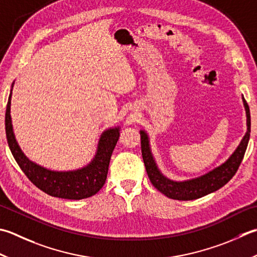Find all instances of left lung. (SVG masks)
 I'll use <instances>...</instances> for the list:
<instances>
[{"label": "left lung", "instance_id": "obj_1", "mask_svg": "<svg viewBox=\"0 0 257 257\" xmlns=\"http://www.w3.org/2000/svg\"><path fill=\"white\" fill-rule=\"evenodd\" d=\"M242 100L246 112V125H247V130H246L243 139L240 140L239 145L234 150V153L223 164H220L217 167L209 170V172L202 176H198V177L186 180H173L166 177L160 172L158 165L156 163L152 147H150L148 134L143 129L140 130L142 153L145 167L146 170H147L150 182L160 193H163L165 196L172 199L193 200L216 192V190L222 188L224 185L227 184L233 178V176L237 172L239 165L244 158L250 134L249 108L243 95Z\"/></svg>", "mask_w": 257, "mask_h": 257}]
</instances>
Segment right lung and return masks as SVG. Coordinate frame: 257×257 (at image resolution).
Wrapping results in <instances>:
<instances>
[{
    "label": "right lung",
    "mask_w": 257,
    "mask_h": 257,
    "mask_svg": "<svg viewBox=\"0 0 257 257\" xmlns=\"http://www.w3.org/2000/svg\"><path fill=\"white\" fill-rule=\"evenodd\" d=\"M14 81L10 91L7 112H5V133L10 150L20 168L27 177L50 196L64 199H83L97 194L105 183L110 158L120 136V125L105 129L100 135L97 150L91 162L81 168L73 170H52L30 160L22 152L13 132L11 118V99Z\"/></svg>",
    "instance_id": "1"
}]
</instances>
